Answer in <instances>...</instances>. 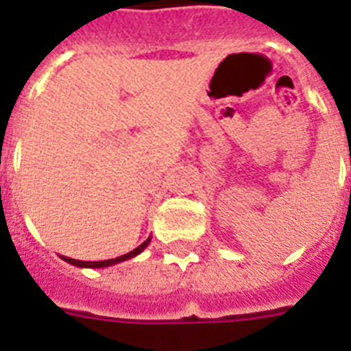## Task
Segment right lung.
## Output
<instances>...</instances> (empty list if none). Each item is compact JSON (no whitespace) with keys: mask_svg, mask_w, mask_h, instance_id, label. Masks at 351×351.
I'll return each mask as SVG.
<instances>
[{"mask_svg":"<svg viewBox=\"0 0 351 351\" xmlns=\"http://www.w3.org/2000/svg\"><path fill=\"white\" fill-rule=\"evenodd\" d=\"M152 243V237H148V239L144 241L143 244H139L137 248L132 250L130 253H125V255H121V257H116V258H108V261H76V258H69V257H64L62 255V261L69 262V264H73V266L76 267H108V266H114V264H119V262H125L128 261V258H134L137 257L139 253H143L144 250H146V246Z\"/></svg>","mask_w":351,"mask_h":351,"instance_id":"obj_1","label":"right lung"}]
</instances>
